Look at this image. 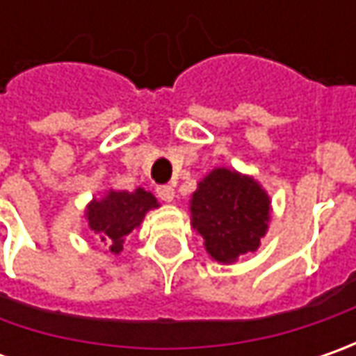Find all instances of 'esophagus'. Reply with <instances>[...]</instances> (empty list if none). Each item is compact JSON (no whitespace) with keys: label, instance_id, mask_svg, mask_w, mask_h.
Returning <instances> with one entry per match:
<instances>
[{"label":"esophagus","instance_id":"obj_1","mask_svg":"<svg viewBox=\"0 0 356 356\" xmlns=\"http://www.w3.org/2000/svg\"><path fill=\"white\" fill-rule=\"evenodd\" d=\"M156 194L162 202H172L174 200V188L172 186H158Z\"/></svg>","mask_w":356,"mask_h":356}]
</instances>
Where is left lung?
<instances>
[{"instance_id":"8db88e82","label":"left lung","mask_w":356,"mask_h":356,"mask_svg":"<svg viewBox=\"0 0 356 356\" xmlns=\"http://www.w3.org/2000/svg\"><path fill=\"white\" fill-rule=\"evenodd\" d=\"M271 220V200L253 176L234 168H213L190 198V222L218 264H236L255 252Z\"/></svg>"}]
</instances>
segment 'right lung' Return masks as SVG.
<instances>
[{"label":"right lung","mask_w":356,"mask_h":356,"mask_svg":"<svg viewBox=\"0 0 356 356\" xmlns=\"http://www.w3.org/2000/svg\"><path fill=\"white\" fill-rule=\"evenodd\" d=\"M158 206V200L144 188H136L134 192L111 188L104 196L87 204L85 220L106 252L120 253L130 232L140 227L144 216Z\"/></svg>","instance_id":"right-lung-1"}]
</instances>
